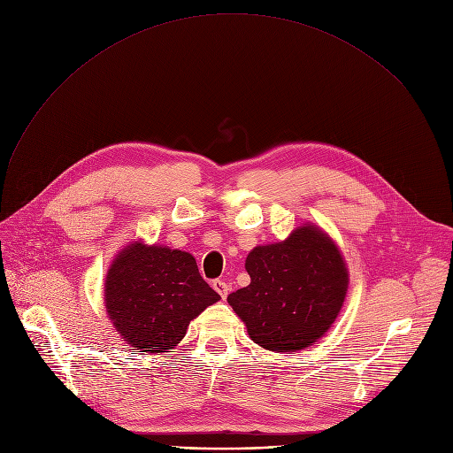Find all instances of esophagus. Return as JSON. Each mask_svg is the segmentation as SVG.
Listing matches in <instances>:
<instances>
[{
    "instance_id": "esophagus-1",
    "label": "esophagus",
    "mask_w": 453,
    "mask_h": 453,
    "mask_svg": "<svg viewBox=\"0 0 453 453\" xmlns=\"http://www.w3.org/2000/svg\"><path fill=\"white\" fill-rule=\"evenodd\" d=\"M212 287H214V290L223 297V299H226V296H228V290H230V287L223 281V280H216L214 283H212Z\"/></svg>"
}]
</instances>
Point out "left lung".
Listing matches in <instances>:
<instances>
[{
    "label": "left lung",
    "mask_w": 453,
    "mask_h": 453,
    "mask_svg": "<svg viewBox=\"0 0 453 453\" xmlns=\"http://www.w3.org/2000/svg\"><path fill=\"white\" fill-rule=\"evenodd\" d=\"M250 285L228 296L254 342L297 352L316 342L342 306L348 273L334 242L301 226L283 242L256 247L245 263Z\"/></svg>",
    "instance_id": "left-lung-1"
}]
</instances>
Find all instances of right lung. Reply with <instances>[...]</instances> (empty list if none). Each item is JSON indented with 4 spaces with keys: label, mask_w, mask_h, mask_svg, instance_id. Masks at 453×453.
Listing matches in <instances>:
<instances>
[{
    "label": "right lung",
    "mask_w": 453,
    "mask_h": 453,
    "mask_svg": "<svg viewBox=\"0 0 453 453\" xmlns=\"http://www.w3.org/2000/svg\"><path fill=\"white\" fill-rule=\"evenodd\" d=\"M188 252L166 247L125 249L105 283V306L123 341L135 350L161 354L187 334L188 323L219 301Z\"/></svg>",
    "instance_id": "right-lung-1"
}]
</instances>
